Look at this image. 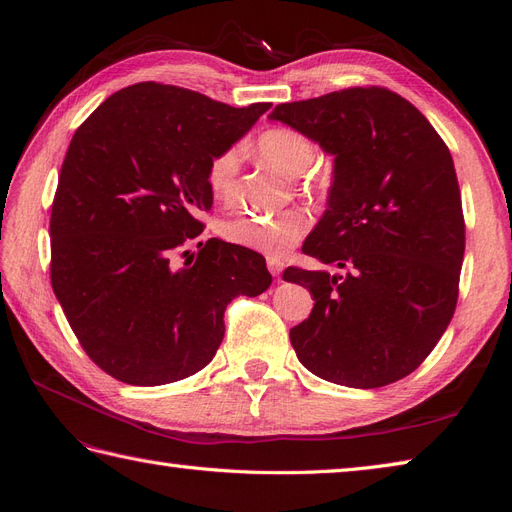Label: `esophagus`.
I'll return each instance as SVG.
<instances>
[{
	"mask_svg": "<svg viewBox=\"0 0 512 512\" xmlns=\"http://www.w3.org/2000/svg\"><path fill=\"white\" fill-rule=\"evenodd\" d=\"M267 267H269V271H271L273 277H280L282 271H284V262L277 260V258H269V260H267Z\"/></svg>",
	"mask_w": 512,
	"mask_h": 512,
	"instance_id": "34e87169",
	"label": "esophagus"
}]
</instances>
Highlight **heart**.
Returning a JSON list of instances; mask_svg holds the SVG:
<instances>
[{
	"instance_id": "1",
	"label": "heart",
	"mask_w": 512,
	"mask_h": 512,
	"mask_svg": "<svg viewBox=\"0 0 512 512\" xmlns=\"http://www.w3.org/2000/svg\"><path fill=\"white\" fill-rule=\"evenodd\" d=\"M256 149L262 158L288 177H299L312 166L316 147L309 136L294 128H269L258 136ZM239 147H226L207 164V188L215 198H228L239 175ZM309 230V218L301 209H286L275 215L235 213L220 224L222 237L230 243L277 258L297 245Z\"/></svg>"
}]
</instances>
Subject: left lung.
<instances>
[{
	"mask_svg": "<svg viewBox=\"0 0 512 512\" xmlns=\"http://www.w3.org/2000/svg\"><path fill=\"white\" fill-rule=\"evenodd\" d=\"M335 156L327 211L303 254L344 269L288 267L314 297L290 329L322 380L378 389L406 378L455 314L466 250L451 151L425 115L384 87L277 104L269 115Z\"/></svg>",
	"mask_w": 512,
	"mask_h": 512,
	"instance_id": "1",
	"label": "left lung"
}]
</instances>
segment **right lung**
<instances>
[{"label":"right lung","instance_id":"1","mask_svg":"<svg viewBox=\"0 0 512 512\" xmlns=\"http://www.w3.org/2000/svg\"><path fill=\"white\" fill-rule=\"evenodd\" d=\"M269 108L149 81L119 89L74 132L51 209V284L108 376L158 386L196 374L222 344L226 305L271 286L265 258L220 239L173 262L205 228L209 160Z\"/></svg>","mask_w":512,"mask_h":512}]
</instances>
